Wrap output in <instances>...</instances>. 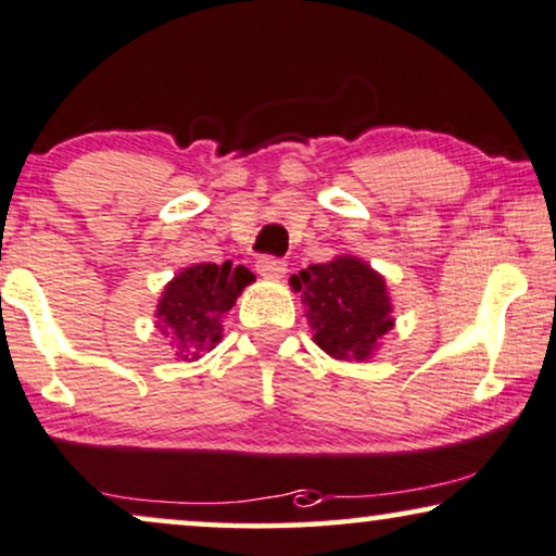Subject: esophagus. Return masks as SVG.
Here are the masks:
<instances>
[{
	"label": "esophagus",
	"mask_w": 556,
	"mask_h": 556,
	"mask_svg": "<svg viewBox=\"0 0 556 556\" xmlns=\"http://www.w3.org/2000/svg\"><path fill=\"white\" fill-rule=\"evenodd\" d=\"M256 271L262 274L264 279H282L287 274V264L282 258H274V256H262L256 262Z\"/></svg>",
	"instance_id": "obj_1"
}]
</instances>
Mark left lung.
I'll return each mask as SVG.
<instances>
[{"mask_svg": "<svg viewBox=\"0 0 556 556\" xmlns=\"http://www.w3.org/2000/svg\"><path fill=\"white\" fill-rule=\"evenodd\" d=\"M290 285L302 294L313 340L330 358L368 361L394 328V305L383 274L353 254L309 264L292 274Z\"/></svg>", "mask_w": 556, "mask_h": 556, "instance_id": "1", "label": "left lung"}]
</instances>
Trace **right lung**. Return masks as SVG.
<instances>
[{
	"mask_svg": "<svg viewBox=\"0 0 556 556\" xmlns=\"http://www.w3.org/2000/svg\"><path fill=\"white\" fill-rule=\"evenodd\" d=\"M254 282L247 266L192 264L165 285L157 302V330L169 338L175 358L198 361L224 338V315L243 287Z\"/></svg>",
	"mask_w": 556,
	"mask_h": 556,
	"instance_id": "obj_1",
	"label": "right lung"
}]
</instances>
